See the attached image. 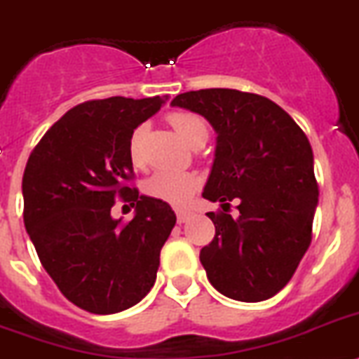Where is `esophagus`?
Masks as SVG:
<instances>
[{"instance_id":"obj_1","label":"esophagus","mask_w":359,"mask_h":359,"mask_svg":"<svg viewBox=\"0 0 359 359\" xmlns=\"http://www.w3.org/2000/svg\"><path fill=\"white\" fill-rule=\"evenodd\" d=\"M189 215H191V213H189L188 210H177V221H179V224L188 221Z\"/></svg>"}]
</instances>
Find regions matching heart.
Returning <instances> with one entry per match:
<instances>
[{"mask_svg":"<svg viewBox=\"0 0 359 359\" xmlns=\"http://www.w3.org/2000/svg\"><path fill=\"white\" fill-rule=\"evenodd\" d=\"M168 120H170L171 128L177 131V135L188 146L194 147L198 146V144H206L210 131H208V123L198 114L171 113ZM142 138L144 126H138L131 133L128 142L129 161L133 162V164H140V161H142ZM197 186L198 179L194 173L175 170H158L144 182V191H146L147 197L168 203L171 206H184V204H188L189 198L194 197Z\"/></svg>","mask_w":359,"mask_h":359,"instance_id":"b5f03b06","label":"heart"}]
</instances>
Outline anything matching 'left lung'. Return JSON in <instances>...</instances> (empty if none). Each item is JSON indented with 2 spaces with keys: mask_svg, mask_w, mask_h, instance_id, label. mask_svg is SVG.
<instances>
[{
  "mask_svg": "<svg viewBox=\"0 0 359 359\" xmlns=\"http://www.w3.org/2000/svg\"><path fill=\"white\" fill-rule=\"evenodd\" d=\"M171 105L203 114L217 133L215 161L203 197L215 237L201 250L213 288L257 303L287 287L312 241L318 206L314 155L303 129L276 102L236 89H201ZM237 200L240 215L227 213Z\"/></svg>",
  "mask_w": 359,
  "mask_h": 359,
  "instance_id": "obj_1",
  "label": "left lung"
}]
</instances>
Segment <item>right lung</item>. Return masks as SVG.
Masks as SVG:
<instances>
[{
	"instance_id": "obj_1",
	"label": "right lung",
	"mask_w": 359,
	"mask_h": 359,
	"mask_svg": "<svg viewBox=\"0 0 359 359\" xmlns=\"http://www.w3.org/2000/svg\"><path fill=\"white\" fill-rule=\"evenodd\" d=\"M168 100H89L41 137L23 173V222L63 296L91 314H116L151 290L177 217L168 203L128 186L135 129ZM135 206L129 223L110 217L114 198Z\"/></svg>"
}]
</instances>
